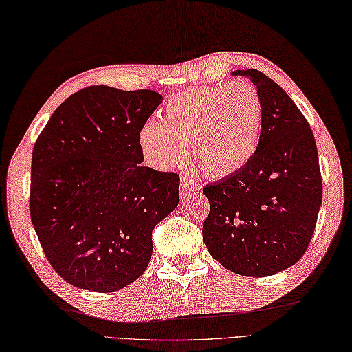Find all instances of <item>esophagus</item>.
Listing matches in <instances>:
<instances>
[{"mask_svg": "<svg viewBox=\"0 0 352 352\" xmlns=\"http://www.w3.org/2000/svg\"><path fill=\"white\" fill-rule=\"evenodd\" d=\"M179 188H181L182 195H185V192H188V191H197L200 188V184H197L196 181H191L190 177H182L181 186H179Z\"/></svg>", "mask_w": 352, "mask_h": 352, "instance_id": "1", "label": "esophagus"}]
</instances>
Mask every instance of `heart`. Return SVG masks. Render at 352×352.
<instances>
[{"label": "heart", "mask_w": 352, "mask_h": 352, "mask_svg": "<svg viewBox=\"0 0 352 352\" xmlns=\"http://www.w3.org/2000/svg\"><path fill=\"white\" fill-rule=\"evenodd\" d=\"M264 104L249 82L179 91L162 109V123L150 120L140 131V146L157 168L184 162L186 146L204 175L239 173L260 146Z\"/></svg>", "instance_id": "b5f03b06"}]
</instances>
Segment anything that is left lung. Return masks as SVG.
I'll list each match as a JSON object with an SVG mask.
<instances>
[{"instance_id": "1", "label": "left lung", "mask_w": 352, "mask_h": 352, "mask_svg": "<svg viewBox=\"0 0 352 352\" xmlns=\"http://www.w3.org/2000/svg\"><path fill=\"white\" fill-rule=\"evenodd\" d=\"M232 74L246 76L260 91L261 140L245 168L204 188L210 200L204 241L234 274L270 276L299 261L311 241L322 204L318 147L281 86L256 69Z\"/></svg>"}]
</instances>
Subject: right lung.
Returning a JSON list of instances; mask_svg holds the SVG:
<instances>
[{
  "instance_id": "1",
  "label": "right lung",
  "mask_w": 352,
  "mask_h": 352,
  "mask_svg": "<svg viewBox=\"0 0 352 352\" xmlns=\"http://www.w3.org/2000/svg\"><path fill=\"white\" fill-rule=\"evenodd\" d=\"M161 100L150 89L88 86L57 107L34 142L32 223L71 285L116 292L148 266L152 231L177 206L181 182L141 164L140 131Z\"/></svg>"
}]
</instances>
